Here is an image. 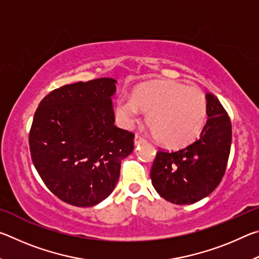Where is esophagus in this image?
<instances>
[{
  "mask_svg": "<svg viewBox=\"0 0 259 259\" xmlns=\"http://www.w3.org/2000/svg\"><path fill=\"white\" fill-rule=\"evenodd\" d=\"M144 142H145L144 137H142V136L138 135V134H136V136H135V145H138V144L144 143Z\"/></svg>",
  "mask_w": 259,
  "mask_h": 259,
  "instance_id": "esophagus-1",
  "label": "esophagus"
}]
</instances>
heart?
<instances>
[{
    "label": "heart",
    "mask_w": 259,
    "mask_h": 259,
    "mask_svg": "<svg viewBox=\"0 0 259 259\" xmlns=\"http://www.w3.org/2000/svg\"><path fill=\"white\" fill-rule=\"evenodd\" d=\"M116 109L128 126L138 120L140 109L147 112V125L156 142L164 147L179 148L200 136L207 102L198 88L164 80L137 85L131 97L122 96L117 100Z\"/></svg>",
    "instance_id": "b5f03b06"
}]
</instances>
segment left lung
Here are the masks:
<instances>
[{
    "label": "left lung",
    "instance_id": "1",
    "mask_svg": "<svg viewBox=\"0 0 259 259\" xmlns=\"http://www.w3.org/2000/svg\"><path fill=\"white\" fill-rule=\"evenodd\" d=\"M207 123L200 138L178 151L159 150L151 169L152 184L166 201L191 204L212 193L229 161L232 124L216 96L208 93Z\"/></svg>",
    "mask_w": 259,
    "mask_h": 259
}]
</instances>
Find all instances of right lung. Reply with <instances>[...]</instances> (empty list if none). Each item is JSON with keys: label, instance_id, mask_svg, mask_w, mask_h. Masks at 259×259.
Returning <instances> with one entry per match:
<instances>
[{"label": "right lung", "instance_id": "right-lung-1", "mask_svg": "<svg viewBox=\"0 0 259 259\" xmlns=\"http://www.w3.org/2000/svg\"><path fill=\"white\" fill-rule=\"evenodd\" d=\"M114 78L52 90L34 114L28 140L43 183L64 202L93 207L113 192L135 135L114 125Z\"/></svg>", "mask_w": 259, "mask_h": 259}]
</instances>
